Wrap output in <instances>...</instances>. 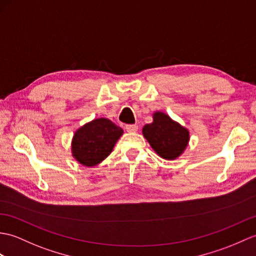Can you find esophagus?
I'll return each mask as SVG.
<instances>
[{
    "mask_svg": "<svg viewBox=\"0 0 256 256\" xmlns=\"http://www.w3.org/2000/svg\"><path fill=\"white\" fill-rule=\"evenodd\" d=\"M126 130L130 133H134L138 130V126H136V124H128V126H126Z\"/></svg>",
    "mask_w": 256,
    "mask_h": 256,
    "instance_id": "34e87169",
    "label": "esophagus"
}]
</instances>
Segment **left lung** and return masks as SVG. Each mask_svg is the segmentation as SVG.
<instances>
[{"label": "left lung", "instance_id": "8db88e82", "mask_svg": "<svg viewBox=\"0 0 256 256\" xmlns=\"http://www.w3.org/2000/svg\"><path fill=\"white\" fill-rule=\"evenodd\" d=\"M142 134L160 157L176 159L186 150L188 130L162 114H154V122L142 128Z\"/></svg>", "mask_w": 256, "mask_h": 256}]
</instances>
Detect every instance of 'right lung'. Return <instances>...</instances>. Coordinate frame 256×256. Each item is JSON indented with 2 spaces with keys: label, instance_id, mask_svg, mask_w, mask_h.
<instances>
[{
  "label": "right lung",
  "instance_id": "add662e5",
  "mask_svg": "<svg viewBox=\"0 0 256 256\" xmlns=\"http://www.w3.org/2000/svg\"><path fill=\"white\" fill-rule=\"evenodd\" d=\"M122 133L123 130L108 118H96L76 130L73 156L87 167L96 166L110 155Z\"/></svg>",
  "mask_w": 256,
  "mask_h": 256
}]
</instances>
